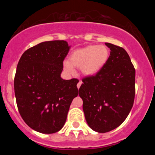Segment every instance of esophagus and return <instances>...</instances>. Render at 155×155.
Instances as JSON below:
<instances>
[{
  "mask_svg": "<svg viewBox=\"0 0 155 155\" xmlns=\"http://www.w3.org/2000/svg\"><path fill=\"white\" fill-rule=\"evenodd\" d=\"M81 84H82V81H79V83L77 84V88H78V89H79L80 87H81Z\"/></svg>",
  "mask_w": 155,
  "mask_h": 155,
  "instance_id": "1",
  "label": "esophagus"
}]
</instances>
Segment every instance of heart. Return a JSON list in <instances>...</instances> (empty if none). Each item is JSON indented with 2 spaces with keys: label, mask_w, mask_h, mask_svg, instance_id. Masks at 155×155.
Segmentation results:
<instances>
[{
  "label": "heart",
  "mask_w": 155,
  "mask_h": 155,
  "mask_svg": "<svg viewBox=\"0 0 155 155\" xmlns=\"http://www.w3.org/2000/svg\"><path fill=\"white\" fill-rule=\"evenodd\" d=\"M109 56L108 48L104 45H88L76 49L71 54L69 61L63 63L65 70L68 73L75 71L74 68H80L85 76H93L102 70Z\"/></svg>",
  "instance_id": "obj_1"
}]
</instances>
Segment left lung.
Listing matches in <instances>:
<instances>
[{
    "label": "left lung",
    "mask_w": 155,
    "mask_h": 155,
    "mask_svg": "<svg viewBox=\"0 0 155 155\" xmlns=\"http://www.w3.org/2000/svg\"><path fill=\"white\" fill-rule=\"evenodd\" d=\"M110 56L100 72L83 79L79 95L89 127L109 132L125 120L135 97L136 71L123 48L106 43Z\"/></svg>",
    "instance_id": "8db88e82"
}]
</instances>
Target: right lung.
<instances>
[{
  "label": "right lung",
  "mask_w": 155,
  "mask_h": 155,
  "mask_svg": "<svg viewBox=\"0 0 155 155\" xmlns=\"http://www.w3.org/2000/svg\"><path fill=\"white\" fill-rule=\"evenodd\" d=\"M71 46L44 41L23 53L17 67L15 93L21 117L31 128L51 134L63 128L79 80L63 79V62Z\"/></svg>",
  "instance_id": "right-lung-1"
}]
</instances>
